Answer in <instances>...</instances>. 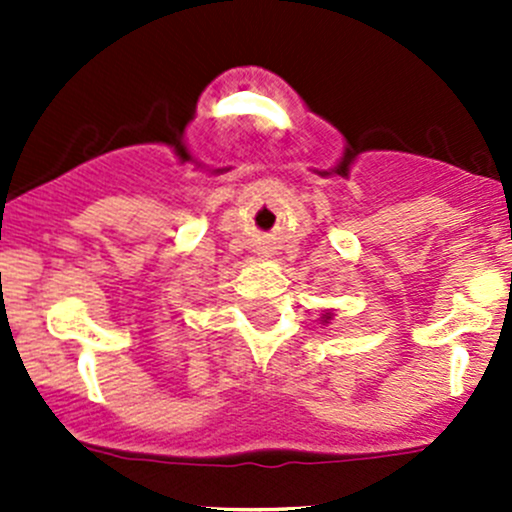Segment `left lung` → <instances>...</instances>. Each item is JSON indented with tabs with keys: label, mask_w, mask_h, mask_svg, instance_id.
Here are the masks:
<instances>
[{
	"label": "left lung",
	"mask_w": 512,
	"mask_h": 512,
	"mask_svg": "<svg viewBox=\"0 0 512 512\" xmlns=\"http://www.w3.org/2000/svg\"><path fill=\"white\" fill-rule=\"evenodd\" d=\"M329 317H332V314H324V317H322V319H324V322H327V319H329Z\"/></svg>",
	"instance_id": "8db88e82"
}]
</instances>
